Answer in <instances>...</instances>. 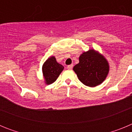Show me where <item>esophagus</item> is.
I'll use <instances>...</instances> for the list:
<instances>
[{
  "label": "esophagus",
  "instance_id": "esophagus-1",
  "mask_svg": "<svg viewBox=\"0 0 132 132\" xmlns=\"http://www.w3.org/2000/svg\"><path fill=\"white\" fill-rule=\"evenodd\" d=\"M73 64H71V65H68V66L67 67V68L68 69H69V70H71L72 69H73Z\"/></svg>",
  "mask_w": 132,
  "mask_h": 132
}]
</instances>
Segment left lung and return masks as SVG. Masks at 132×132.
<instances>
[{"label": "left lung", "mask_w": 132, "mask_h": 132, "mask_svg": "<svg viewBox=\"0 0 132 132\" xmlns=\"http://www.w3.org/2000/svg\"><path fill=\"white\" fill-rule=\"evenodd\" d=\"M80 82L86 86L96 87L103 82L109 71L106 59L94 50L85 52L79 57V63L73 67Z\"/></svg>", "instance_id": "left-lung-1"}]
</instances>
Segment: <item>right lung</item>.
Returning a JSON list of instances; mask_svg holds the SVG:
<instances>
[{"label":"right lung","mask_w":132,"mask_h":132,"mask_svg":"<svg viewBox=\"0 0 132 132\" xmlns=\"http://www.w3.org/2000/svg\"><path fill=\"white\" fill-rule=\"evenodd\" d=\"M64 67L58 63L55 57L48 58L42 66V71L46 84L53 83L57 80Z\"/></svg>","instance_id":"obj_1"}]
</instances>
